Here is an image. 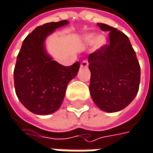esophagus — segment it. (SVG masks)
I'll use <instances>...</instances> for the list:
<instances>
[{"mask_svg":"<svg viewBox=\"0 0 153 153\" xmlns=\"http://www.w3.org/2000/svg\"><path fill=\"white\" fill-rule=\"evenodd\" d=\"M88 65H89V62H88L87 60L82 61V63H81V67H82V68H86V67H88Z\"/></svg>","mask_w":153,"mask_h":153,"instance_id":"obj_1","label":"esophagus"}]
</instances>
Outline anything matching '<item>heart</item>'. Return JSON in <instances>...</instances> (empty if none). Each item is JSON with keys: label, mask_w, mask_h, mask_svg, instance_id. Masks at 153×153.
Listing matches in <instances>:
<instances>
[{"label": "heart", "mask_w": 153, "mask_h": 153, "mask_svg": "<svg viewBox=\"0 0 153 153\" xmlns=\"http://www.w3.org/2000/svg\"><path fill=\"white\" fill-rule=\"evenodd\" d=\"M84 42L86 44H93L95 49H100L106 45V37L102 35L95 36L94 34H88L84 36Z\"/></svg>", "instance_id": "heart-1"}]
</instances>
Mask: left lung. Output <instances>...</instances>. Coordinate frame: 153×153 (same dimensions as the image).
I'll return each instance as SVG.
<instances>
[{
	"instance_id": "1",
	"label": "left lung",
	"mask_w": 153,
	"mask_h": 153,
	"mask_svg": "<svg viewBox=\"0 0 153 153\" xmlns=\"http://www.w3.org/2000/svg\"><path fill=\"white\" fill-rule=\"evenodd\" d=\"M98 26L109 32V44L89 55L90 92L101 110L117 112L135 98L141 68L130 40L123 32L107 24Z\"/></svg>"
}]
</instances>
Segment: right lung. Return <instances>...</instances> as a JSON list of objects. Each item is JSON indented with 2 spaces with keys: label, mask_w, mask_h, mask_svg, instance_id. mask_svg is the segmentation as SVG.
Here are the masks:
<instances>
[{
  "label": "right lung",
  "mask_w": 153,
  "mask_h": 153,
  "mask_svg": "<svg viewBox=\"0 0 153 153\" xmlns=\"http://www.w3.org/2000/svg\"><path fill=\"white\" fill-rule=\"evenodd\" d=\"M67 20L50 22L36 27L23 41L14 69L18 99L30 112L49 115L61 107L68 83L78 73L80 63L63 66L46 53L45 40Z\"/></svg>",
  "instance_id": "obj_1"
}]
</instances>
